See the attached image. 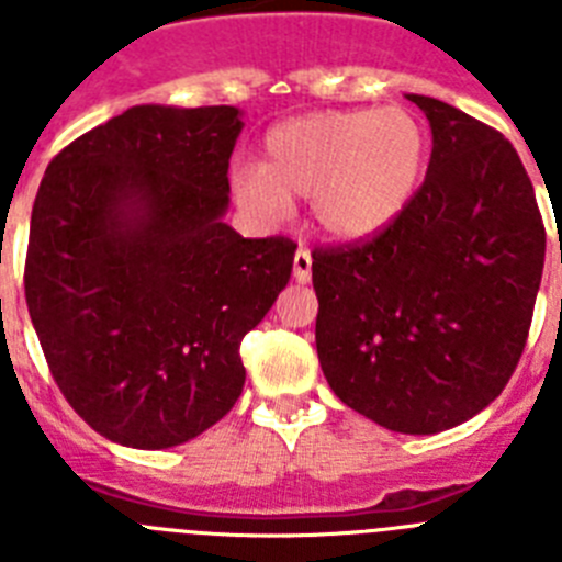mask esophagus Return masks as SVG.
<instances>
[{
  "instance_id": "1",
  "label": "esophagus",
  "mask_w": 562,
  "mask_h": 562,
  "mask_svg": "<svg viewBox=\"0 0 562 562\" xmlns=\"http://www.w3.org/2000/svg\"><path fill=\"white\" fill-rule=\"evenodd\" d=\"M292 276H295L297 284H306V281L312 278V256H310V250H304V247L295 252V261H292Z\"/></svg>"
}]
</instances>
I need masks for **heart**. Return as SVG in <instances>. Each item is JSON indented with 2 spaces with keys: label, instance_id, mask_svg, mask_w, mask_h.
<instances>
[{
  "label": "heart",
  "instance_id": "1",
  "mask_svg": "<svg viewBox=\"0 0 562 562\" xmlns=\"http://www.w3.org/2000/svg\"><path fill=\"white\" fill-rule=\"evenodd\" d=\"M428 166V132L411 109H326L278 123L261 146V166L233 171L238 202L284 213L312 196L317 227L360 241L400 220Z\"/></svg>",
  "mask_w": 562,
  "mask_h": 562
}]
</instances>
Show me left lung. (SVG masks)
I'll use <instances>...</instances> for the list:
<instances>
[{
    "mask_svg": "<svg viewBox=\"0 0 562 562\" xmlns=\"http://www.w3.org/2000/svg\"><path fill=\"white\" fill-rule=\"evenodd\" d=\"M434 154L385 231L312 250L317 360L351 411L439 434L484 411L518 369L546 258L535 188L498 128L428 95Z\"/></svg>",
    "mask_w": 562,
    "mask_h": 562,
    "instance_id": "8db88e82",
    "label": "left lung"
}]
</instances>
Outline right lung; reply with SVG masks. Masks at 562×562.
<instances>
[{
  "instance_id": "add662e5",
  "label": "right lung",
  "mask_w": 562,
  "mask_h": 562,
  "mask_svg": "<svg viewBox=\"0 0 562 562\" xmlns=\"http://www.w3.org/2000/svg\"><path fill=\"white\" fill-rule=\"evenodd\" d=\"M236 106H132L53 157L24 297L49 374L89 428L160 450L200 436L245 385L241 340L276 304L286 236L222 222Z\"/></svg>"
}]
</instances>
